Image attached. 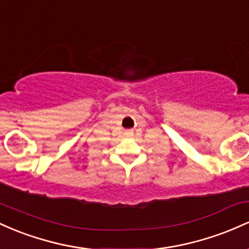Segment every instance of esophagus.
<instances>
[{
	"label": "esophagus",
	"mask_w": 249,
	"mask_h": 249,
	"mask_svg": "<svg viewBox=\"0 0 249 249\" xmlns=\"http://www.w3.org/2000/svg\"><path fill=\"white\" fill-rule=\"evenodd\" d=\"M125 137H126V138H131V137L133 136V130H125Z\"/></svg>",
	"instance_id": "1"
}]
</instances>
